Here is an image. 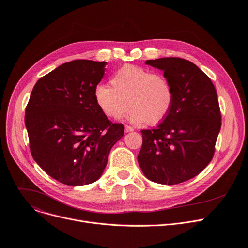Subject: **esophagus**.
Listing matches in <instances>:
<instances>
[{
    "label": "esophagus",
    "instance_id": "1",
    "mask_svg": "<svg viewBox=\"0 0 248 248\" xmlns=\"http://www.w3.org/2000/svg\"><path fill=\"white\" fill-rule=\"evenodd\" d=\"M124 131H125V133H131V132L135 131V128L133 126H131V125H125L124 126Z\"/></svg>",
    "mask_w": 248,
    "mask_h": 248
}]
</instances>
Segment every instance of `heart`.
I'll list each match as a JSON object with an SVG mask.
<instances>
[{
    "label": "heart",
    "mask_w": 248,
    "mask_h": 248,
    "mask_svg": "<svg viewBox=\"0 0 248 248\" xmlns=\"http://www.w3.org/2000/svg\"><path fill=\"white\" fill-rule=\"evenodd\" d=\"M110 84L96 85L94 98L101 111L111 119H120L129 103L133 107L126 114L129 122L157 124L173 107L174 88L162 73L126 64L112 74Z\"/></svg>",
    "instance_id": "1"
}]
</instances>
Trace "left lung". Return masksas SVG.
Returning <instances> with one entry per match:
<instances>
[{
    "instance_id": "left-lung-1",
    "label": "left lung",
    "mask_w": 248,
    "mask_h": 248,
    "mask_svg": "<svg viewBox=\"0 0 248 248\" xmlns=\"http://www.w3.org/2000/svg\"><path fill=\"white\" fill-rule=\"evenodd\" d=\"M174 88L173 107L153 129H142L138 162L145 176L164 185L183 183L211 162L221 127L215 87L198 66L179 57L147 60Z\"/></svg>"
}]
</instances>
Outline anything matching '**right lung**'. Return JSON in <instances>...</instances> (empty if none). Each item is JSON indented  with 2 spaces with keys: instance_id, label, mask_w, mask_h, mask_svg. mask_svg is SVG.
Segmentation results:
<instances>
[{
  "instance_id": "obj_1",
  "label": "right lung",
  "mask_w": 248,
  "mask_h": 248,
  "mask_svg": "<svg viewBox=\"0 0 248 248\" xmlns=\"http://www.w3.org/2000/svg\"><path fill=\"white\" fill-rule=\"evenodd\" d=\"M106 64L79 59L60 65L36 82L26 107L32 157L62 184L98 180L124 134V124L111 123L94 98Z\"/></svg>"
}]
</instances>
